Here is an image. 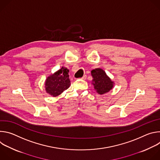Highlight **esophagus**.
I'll return each instance as SVG.
<instances>
[{"label": "esophagus", "instance_id": "obj_1", "mask_svg": "<svg viewBox=\"0 0 160 160\" xmlns=\"http://www.w3.org/2000/svg\"><path fill=\"white\" fill-rule=\"evenodd\" d=\"M87 78V75H83L82 78H81V79H82V80H85Z\"/></svg>", "mask_w": 160, "mask_h": 160}]
</instances>
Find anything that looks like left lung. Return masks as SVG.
Here are the masks:
<instances>
[{
	"instance_id": "left-lung-1",
	"label": "left lung",
	"mask_w": 160,
	"mask_h": 160,
	"mask_svg": "<svg viewBox=\"0 0 160 160\" xmlns=\"http://www.w3.org/2000/svg\"><path fill=\"white\" fill-rule=\"evenodd\" d=\"M93 77V85L98 94H104L112 89L113 82L106 75L105 72L101 68L93 70L91 72Z\"/></svg>"
}]
</instances>
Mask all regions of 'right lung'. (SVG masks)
Here are the masks:
<instances>
[{
  "label": "right lung",
  "mask_w": 160,
  "mask_h": 160,
  "mask_svg": "<svg viewBox=\"0 0 160 160\" xmlns=\"http://www.w3.org/2000/svg\"><path fill=\"white\" fill-rule=\"evenodd\" d=\"M68 72L69 70L67 68L62 67L54 74L49 76L45 81L47 92L53 97H56L69 88L71 83Z\"/></svg>",
  "instance_id": "right-lung-1"
}]
</instances>
